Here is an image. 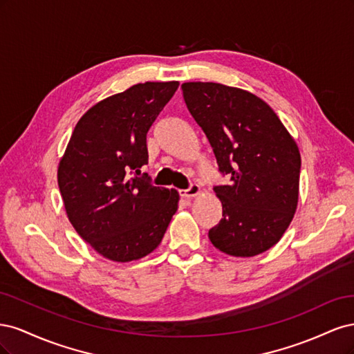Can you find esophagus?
<instances>
[{"mask_svg":"<svg viewBox=\"0 0 354 354\" xmlns=\"http://www.w3.org/2000/svg\"><path fill=\"white\" fill-rule=\"evenodd\" d=\"M199 192H201L199 185L194 183V185H190L187 189L180 190V196H183V198H187V199H189V198H194V196L199 195Z\"/></svg>","mask_w":354,"mask_h":354,"instance_id":"obj_1","label":"esophagus"}]
</instances>
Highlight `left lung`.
Here are the masks:
<instances>
[{"instance_id":"obj_1","label":"left lung","mask_w":354,"mask_h":354,"mask_svg":"<svg viewBox=\"0 0 354 354\" xmlns=\"http://www.w3.org/2000/svg\"><path fill=\"white\" fill-rule=\"evenodd\" d=\"M190 115L205 133L218 173L223 218L208 236L234 257L261 254L282 238L298 202L301 158L292 137L257 95L216 82L181 85Z\"/></svg>"}]
</instances>
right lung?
I'll return each instance as SVG.
<instances>
[{"label":"right lung","mask_w":354,"mask_h":354,"mask_svg":"<svg viewBox=\"0 0 354 354\" xmlns=\"http://www.w3.org/2000/svg\"><path fill=\"white\" fill-rule=\"evenodd\" d=\"M177 88V81L136 84L94 104L60 160L57 181L69 221L106 259L125 263L151 254L177 211V192L153 186L140 171L149 128Z\"/></svg>","instance_id":"right-lung-1"}]
</instances>
